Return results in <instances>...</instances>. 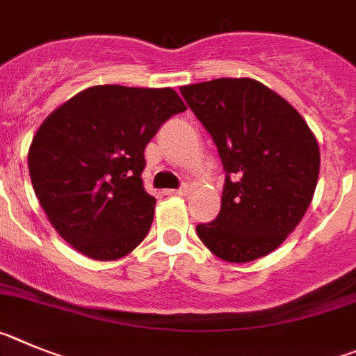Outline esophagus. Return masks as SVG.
I'll list each match as a JSON object with an SVG mask.
<instances>
[{"label":"esophagus","mask_w":356,"mask_h":356,"mask_svg":"<svg viewBox=\"0 0 356 356\" xmlns=\"http://www.w3.org/2000/svg\"><path fill=\"white\" fill-rule=\"evenodd\" d=\"M188 193H190V188H188V186H182V188H179V190H166V195H179V197Z\"/></svg>","instance_id":"1"}]
</instances>
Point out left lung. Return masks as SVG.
<instances>
[{"label": "left lung", "mask_w": 356, "mask_h": 356, "mask_svg": "<svg viewBox=\"0 0 356 356\" xmlns=\"http://www.w3.org/2000/svg\"><path fill=\"white\" fill-rule=\"evenodd\" d=\"M181 94L213 136L227 172L222 209L197 225L198 238L236 264L271 254L312 202L318 140L286 99L252 78L195 83Z\"/></svg>", "instance_id": "8db88e82"}]
</instances>
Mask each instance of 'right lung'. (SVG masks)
<instances>
[{"label":"right lung","mask_w":356,"mask_h":356,"mask_svg":"<svg viewBox=\"0 0 356 356\" xmlns=\"http://www.w3.org/2000/svg\"><path fill=\"white\" fill-rule=\"evenodd\" d=\"M186 104L174 88L97 85L60 104L31 140L38 204L79 254L117 261L145 239L156 198L143 188V150Z\"/></svg>","instance_id":"1"}]
</instances>
